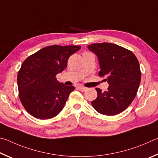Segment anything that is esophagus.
Listing matches in <instances>:
<instances>
[{"label":"esophagus","mask_w":158,"mask_h":158,"mask_svg":"<svg viewBox=\"0 0 158 158\" xmlns=\"http://www.w3.org/2000/svg\"><path fill=\"white\" fill-rule=\"evenodd\" d=\"M77 89H79L80 91H81V92H85V91L87 90V88L85 87L79 86V87H77Z\"/></svg>","instance_id":"obj_1"}]
</instances>
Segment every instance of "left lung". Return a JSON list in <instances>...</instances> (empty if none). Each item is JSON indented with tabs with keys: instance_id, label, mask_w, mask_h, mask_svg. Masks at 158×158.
I'll list each match as a JSON object with an SVG mask.
<instances>
[{
	"instance_id": "8db88e82",
	"label": "left lung",
	"mask_w": 158,
	"mask_h": 158,
	"mask_svg": "<svg viewBox=\"0 0 158 158\" xmlns=\"http://www.w3.org/2000/svg\"><path fill=\"white\" fill-rule=\"evenodd\" d=\"M97 55L100 77H106L110 86L107 92L96 88L97 98L92 101L94 108L100 114L112 116L123 112L136 96L141 81L139 63L133 52L112 43L88 45Z\"/></svg>"
}]
</instances>
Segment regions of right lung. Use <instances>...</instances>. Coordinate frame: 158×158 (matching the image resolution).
I'll use <instances>...</instances> for the list:
<instances>
[{
	"label": "right lung",
	"mask_w": 158,
	"mask_h": 158,
	"mask_svg": "<svg viewBox=\"0 0 158 158\" xmlns=\"http://www.w3.org/2000/svg\"><path fill=\"white\" fill-rule=\"evenodd\" d=\"M81 46H46L30 55L17 75L19 96L30 115L48 119L62 111L73 86L57 81L56 75L67 66L69 57Z\"/></svg>",
	"instance_id": "1"
}]
</instances>
